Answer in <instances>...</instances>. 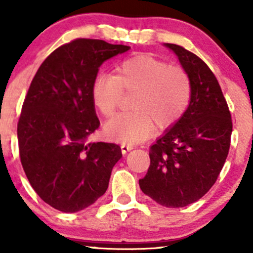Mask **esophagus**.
<instances>
[{
    "label": "esophagus",
    "instance_id": "esophagus-1",
    "mask_svg": "<svg viewBox=\"0 0 253 253\" xmlns=\"http://www.w3.org/2000/svg\"><path fill=\"white\" fill-rule=\"evenodd\" d=\"M121 149H122V153L126 154V152H129L130 149H132V146H129V145H122V146H121Z\"/></svg>",
    "mask_w": 253,
    "mask_h": 253
}]
</instances>
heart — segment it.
<instances>
[{
  "mask_svg": "<svg viewBox=\"0 0 253 253\" xmlns=\"http://www.w3.org/2000/svg\"><path fill=\"white\" fill-rule=\"evenodd\" d=\"M90 94L96 110L105 117L115 115L123 94H134L130 102L134 111L115 117L105 126L111 140L134 145L151 135L154 124L164 129L183 116L191 102L192 84L182 67L151 55H135L121 62L115 76L97 75Z\"/></svg>",
  "mask_w": 253,
  "mask_h": 253,
  "instance_id": "obj_1",
  "label": "heart"
}]
</instances>
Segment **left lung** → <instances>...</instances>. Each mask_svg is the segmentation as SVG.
Masks as SVG:
<instances>
[{
  "label": "left lung",
  "instance_id": "8db88e82",
  "mask_svg": "<svg viewBox=\"0 0 253 253\" xmlns=\"http://www.w3.org/2000/svg\"><path fill=\"white\" fill-rule=\"evenodd\" d=\"M175 51L192 84L188 108L149 148L141 191L160 205L183 208L210 191L230 146L232 117L216 76L199 56L177 44Z\"/></svg>",
  "mask_w": 253,
  "mask_h": 253
}]
</instances>
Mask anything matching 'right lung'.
<instances>
[{"label":"right lung","instance_id":"obj_1","mask_svg":"<svg viewBox=\"0 0 253 253\" xmlns=\"http://www.w3.org/2000/svg\"><path fill=\"white\" fill-rule=\"evenodd\" d=\"M129 48L76 39L56 48L30 84L18 122L20 162L35 192L56 210L77 212L107 189L122 151L85 142L100 126L90 89L102 62Z\"/></svg>","mask_w":253,"mask_h":253}]
</instances>
